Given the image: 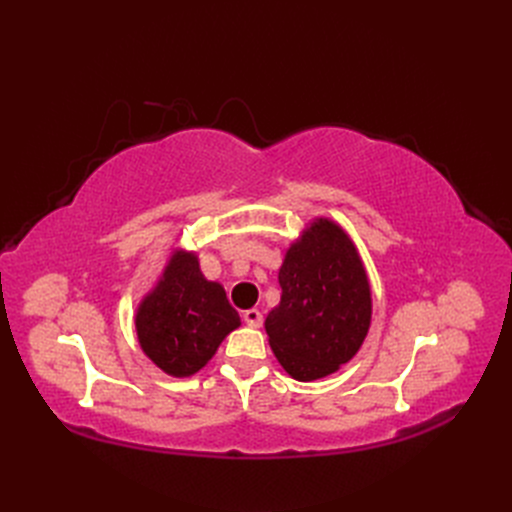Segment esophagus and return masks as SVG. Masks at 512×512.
<instances>
[{
	"label": "esophagus",
	"instance_id": "34e87169",
	"mask_svg": "<svg viewBox=\"0 0 512 512\" xmlns=\"http://www.w3.org/2000/svg\"><path fill=\"white\" fill-rule=\"evenodd\" d=\"M243 323L250 325V327H260L262 325V312L256 310V308H250V310H243Z\"/></svg>",
	"mask_w": 512,
	"mask_h": 512
}]
</instances>
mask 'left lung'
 Instances as JSON below:
<instances>
[{
  "label": "left lung",
  "instance_id": "obj_1",
  "mask_svg": "<svg viewBox=\"0 0 512 512\" xmlns=\"http://www.w3.org/2000/svg\"><path fill=\"white\" fill-rule=\"evenodd\" d=\"M279 285L281 302L264 327L281 367L298 381L335 373L371 323L369 281L348 235L316 221L285 254Z\"/></svg>",
  "mask_w": 512,
  "mask_h": 512
}]
</instances>
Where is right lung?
<instances>
[{"label": "right lung", "instance_id": "1", "mask_svg": "<svg viewBox=\"0 0 512 512\" xmlns=\"http://www.w3.org/2000/svg\"><path fill=\"white\" fill-rule=\"evenodd\" d=\"M137 337L143 352L175 377L198 373L227 333L239 327V314L225 289L206 281L198 258L177 254L156 289L137 310Z\"/></svg>", "mask_w": 512, "mask_h": 512}]
</instances>
